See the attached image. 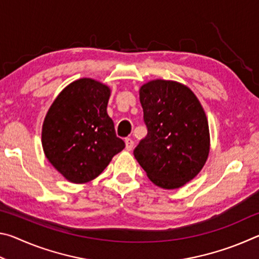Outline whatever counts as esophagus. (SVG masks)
<instances>
[{
	"label": "esophagus",
	"instance_id": "34e87169",
	"mask_svg": "<svg viewBox=\"0 0 259 259\" xmlns=\"http://www.w3.org/2000/svg\"><path fill=\"white\" fill-rule=\"evenodd\" d=\"M124 143H125V150H126V151H131V150H133L134 145H135V143H134L133 139H131V138H125Z\"/></svg>",
	"mask_w": 259,
	"mask_h": 259
}]
</instances>
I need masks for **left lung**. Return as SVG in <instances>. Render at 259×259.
<instances>
[{
	"mask_svg": "<svg viewBox=\"0 0 259 259\" xmlns=\"http://www.w3.org/2000/svg\"><path fill=\"white\" fill-rule=\"evenodd\" d=\"M139 100L147 136L135 148L136 160L156 186H184L201 171L209 155L202 105L188 87L159 78L140 87Z\"/></svg>",
	"mask_w": 259,
	"mask_h": 259,
	"instance_id": "obj_1",
	"label": "left lung"
}]
</instances>
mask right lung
Listing matches in <instances>:
<instances>
[{"label":"right lung","instance_id":"1","mask_svg":"<svg viewBox=\"0 0 259 259\" xmlns=\"http://www.w3.org/2000/svg\"><path fill=\"white\" fill-rule=\"evenodd\" d=\"M111 88L78 78L57 96L42 125L47 159L68 182L83 184L104 171L124 148L107 114Z\"/></svg>","mask_w":259,"mask_h":259}]
</instances>
